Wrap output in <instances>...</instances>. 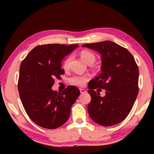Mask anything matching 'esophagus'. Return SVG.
<instances>
[{"label": "esophagus", "instance_id": "obj_1", "mask_svg": "<svg viewBox=\"0 0 154 154\" xmlns=\"http://www.w3.org/2000/svg\"><path fill=\"white\" fill-rule=\"evenodd\" d=\"M80 92H81V94H83V93H85L86 90L83 89V88H80Z\"/></svg>", "mask_w": 154, "mask_h": 154}]
</instances>
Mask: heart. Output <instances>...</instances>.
Listing matches in <instances>:
<instances>
[{"label":"heart","mask_w":154,"mask_h":154,"mask_svg":"<svg viewBox=\"0 0 154 154\" xmlns=\"http://www.w3.org/2000/svg\"><path fill=\"white\" fill-rule=\"evenodd\" d=\"M80 56L86 64H93L96 60V56L93 52L89 51V50H82L80 53ZM71 57H68L66 60H64L63 66L64 69H67L69 68V62H70ZM89 80V77L87 75H75L70 79V83L72 85L77 86H83L85 85L86 81Z\"/></svg>","instance_id":"heart-1"}]
</instances>
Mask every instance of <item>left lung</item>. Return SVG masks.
Returning <instances> with one entry per match:
<instances>
[{
	"mask_svg": "<svg viewBox=\"0 0 154 154\" xmlns=\"http://www.w3.org/2000/svg\"><path fill=\"white\" fill-rule=\"evenodd\" d=\"M82 47L98 52L102 58V72L88 83L90 117L100 125H116L129 114L137 96L139 69L135 60L127 49L110 41ZM98 87L106 90L104 97L94 90Z\"/></svg>",
	"mask_w": 154,
	"mask_h": 154,
	"instance_id": "left-lung-1",
	"label": "left lung"
}]
</instances>
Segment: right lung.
<instances>
[{
    "instance_id": "right-lung-1",
    "label": "right lung",
    "mask_w": 154,
    "mask_h": 154,
    "mask_svg": "<svg viewBox=\"0 0 154 154\" xmlns=\"http://www.w3.org/2000/svg\"><path fill=\"white\" fill-rule=\"evenodd\" d=\"M79 45H38L20 65L18 90L23 106L36 125L55 129L69 119L80 90L68 86L62 93L52 89L55 77L64 73L62 61Z\"/></svg>"
}]
</instances>
